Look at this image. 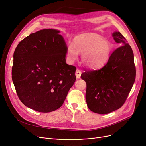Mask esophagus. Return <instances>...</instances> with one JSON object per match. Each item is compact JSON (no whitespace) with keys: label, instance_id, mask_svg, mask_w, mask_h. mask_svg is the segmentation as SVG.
<instances>
[{"label":"esophagus","instance_id":"34e87169","mask_svg":"<svg viewBox=\"0 0 146 146\" xmlns=\"http://www.w3.org/2000/svg\"><path fill=\"white\" fill-rule=\"evenodd\" d=\"M81 75V71L77 69V70H76V72H75L76 77H77V78H80Z\"/></svg>","mask_w":146,"mask_h":146}]
</instances>
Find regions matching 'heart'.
I'll use <instances>...</instances> for the list:
<instances>
[{
    "label": "heart",
    "mask_w": 146,
    "mask_h": 146,
    "mask_svg": "<svg viewBox=\"0 0 146 146\" xmlns=\"http://www.w3.org/2000/svg\"><path fill=\"white\" fill-rule=\"evenodd\" d=\"M112 46L98 34L85 33L77 36L74 43L67 47L66 55L71 62L77 60L81 53V61L85 67L98 68L105 64L112 52Z\"/></svg>",
    "instance_id": "b5f03b06"
}]
</instances>
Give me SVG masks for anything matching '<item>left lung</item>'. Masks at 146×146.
<instances>
[{
  "label": "left lung",
  "instance_id": "1",
  "mask_svg": "<svg viewBox=\"0 0 146 146\" xmlns=\"http://www.w3.org/2000/svg\"><path fill=\"white\" fill-rule=\"evenodd\" d=\"M112 36L122 46L113 52L103 68L87 71L81 75L87 84V106L99 114L109 113L119 109L125 102L135 80L133 50L120 32L115 31Z\"/></svg>",
  "mask_w": 146,
  "mask_h": 146
}]
</instances>
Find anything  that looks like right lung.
Listing matches in <instances>:
<instances>
[{
	"label": "right lung",
	"mask_w": 146,
	"mask_h": 146,
	"mask_svg": "<svg viewBox=\"0 0 146 146\" xmlns=\"http://www.w3.org/2000/svg\"><path fill=\"white\" fill-rule=\"evenodd\" d=\"M60 31L48 29L30 34L13 53L12 78L25 106L47 113L59 109L76 80L66 63L67 46Z\"/></svg>",
	"instance_id": "obj_1"
}]
</instances>
